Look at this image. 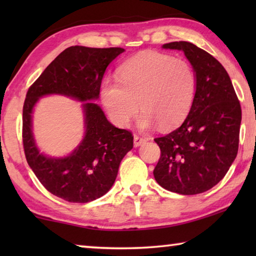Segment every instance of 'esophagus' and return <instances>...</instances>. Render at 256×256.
<instances>
[{"instance_id": "esophagus-1", "label": "esophagus", "mask_w": 256, "mask_h": 256, "mask_svg": "<svg viewBox=\"0 0 256 256\" xmlns=\"http://www.w3.org/2000/svg\"><path fill=\"white\" fill-rule=\"evenodd\" d=\"M133 140H134V146H141V144H144L146 142V140L144 138L138 136H134Z\"/></svg>"}]
</instances>
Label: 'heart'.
Segmentation results:
<instances>
[{
	"mask_svg": "<svg viewBox=\"0 0 256 256\" xmlns=\"http://www.w3.org/2000/svg\"><path fill=\"white\" fill-rule=\"evenodd\" d=\"M196 74L188 62L174 56L144 52L120 68L118 81L102 84V99L110 120L118 126H128L138 110V126L164 128L184 120L196 92Z\"/></svg>",
	"mask_w": 256,
	"mask_h": 256,
	"instance_id": "obj_1",
	"label": "heart"
}]
</instances>
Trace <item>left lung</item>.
<instances>
[{
  "label": "left lung",
  "instance_id": "left-lung-1",
  "mask_svg": "<svg viewBox=\"0 0 256 256\" xmlns=\"http://www.w3.org/2000/svg\"><path fill=\"white\" fill-rule=\"evenodd\" d=\"M184 52L196 74V92L180 128L156 138L162 156L154 170L162 188L194 196L214 188L235 160L242 122L238 102L224 68L208 52L188 42L164 44Z\"/></svg>",
  "mask_w": 256,
  "mask_h": 256
}]
</instances>
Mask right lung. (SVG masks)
<instances>
[{"mask_svg":"<svg viewBox=\"0 0 256 256\" xmlns=\"http://www.w3.org/2000/svg\"><path fill=\"white\" fill-rule=\"evenodd\" d=\"M125 50L71 46L64 50L30 86L24 104L22 140L29 167L44 188L68 202L99 198L114 184L120 164L133 148L132 133L108 122L97 100L107 66ZM60 94L82 102L85 136L66 158L40 152L32 133V112L39 98Z\"/></svg>","mask_w":256,"mask_h":256,"instance_id":"right-lung-1","label":"right lung"}]
</instances>
